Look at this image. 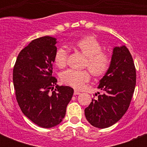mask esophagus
<instances>
[{"label":"esophagus","mask_w":147,"mask_h":147,"mask_svg":"<svg viewBox=\"0 0 147 147\" xmlns=\"http://www.w3.org/2000/svg\"><path fill=\"white\" fill-rule=\"evenodd\" d=\"M81 92H78V91H77V90H75L74 91V94L75 95H78V94H80Z\"/></svg>","instance_id":"34e87169"}]
</instances>
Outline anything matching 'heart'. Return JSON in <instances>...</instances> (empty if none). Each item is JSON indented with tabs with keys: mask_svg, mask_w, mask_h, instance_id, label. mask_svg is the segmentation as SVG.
Returning a JSON list of instances; mask_svg holds the SVG:
<instances>
[{
	"mask_svg": "<svg viewBox=\"0 0 147 147\" xmlns=\"http://www.w3.org/2000/svg\"><path fill=\"white\" fill-rule=\"evenodd\" d=\"M80 50L87 57L86 66L94 76H102L107 71L110 65L109 56L102 53L100 42L93 36H85L77 40L71 45ZM67 52L60 47L54 54V63L59 68H64L66 65ZM61 80L63 83L76 89H81L90 80L91 76L88 70L68 69L61 74Z\"/></svg>",
	"mask_w": 147,
	"mask_h": 147,
	"instance_id": "b5f03b06",
	"label": "heart"
}]
</instances>
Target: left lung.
<instances>
[{"instance_id":"1","label":"left lung","mask_w":147,"mask_h":147,"mask_svg":"<svg viewBox=\"0 0 147 147\" xmlns=\"http://www.w3.org/2000/svg\"><path fill=\"white\" fill-rule=\"evenodd\" d=\"M136 69L125 46L113 49L109 68L99 81L103 91L85 109L87 121L93 127H109L123 116L130 106L136 85ZM99 94V93H98Z\"/></svg>"}]
</instances>
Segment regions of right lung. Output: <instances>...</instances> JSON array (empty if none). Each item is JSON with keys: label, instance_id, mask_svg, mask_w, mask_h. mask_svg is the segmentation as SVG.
Listing matches in <instances>:
<instances>
[{"label": "right lung", "instance_id": "1", "mask_svg": "<svg viewBox=\"0 0 147 147\" xmlns=\"http://www.w3.org/2000/svg\"><path fill=\"white\" fill-rule=\"evenodd\" d=\"M56 39L49 36L33 40L20 51L13 71L17 103L31 121L43 128L59 124L73 95L69 86H59L53 77Z\"/></svg>", "mask_w": 147, "mask_h": 147}]
</instances>
